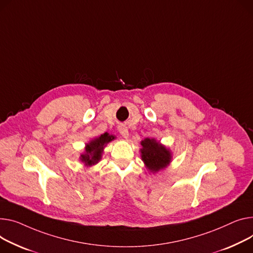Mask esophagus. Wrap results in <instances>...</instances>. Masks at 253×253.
<instances>
[{"label": "esophagus", "mask_w": 253, "mask_h": 253, "mask_svg": "<svg viewBox=\"0 0 253 253\" xmlns=\"http://www.w3.org/2000/svg\"><path fill=\"white\" fill-rule=\"evenodd\" d=\"M118 131H119V133L121 134V135L125 138H127L129 136V132H128V128L126 126H119L118 127Z\"/></svg>", "instance_id": "obj_1"}]
</instances>
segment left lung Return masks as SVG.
<instances>
[{
    "mask_svg": "<svg viewBox=\"0 0 253 253\" xmlns=\"http://www.w3.org/2000/svg\"><path fill=\"white\" fill-rule=\"evenodd\" d=\"M141 158L149 171L158 172L169 165L171 161L170 151L155 139L146 138L141 141Z\"/></svg>",
    "mask_w": 253,
    "mask_h": 253,
    "instance_id": "left-lung-1",
    "label": "left lung"
}]
</instances>
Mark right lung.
Returning a JSON list of instances; mask_svg holds the SVG:
<instances>
[{"instance_id":"right-lung-1","label":"right lung","mask_w":253,"mask_h":253,"mask_svg":"<svg viewBox=\"0 0 253 253\" xmlns=\"http://www.w3.org/2000/svg\"><path fill=\"white\" fill-rule=\"evenodd\" d=\"M114 138L115 137L113 135H110L109 133H104L99 137L90 141V143H88L85 148L86 154L81 156V161L85 163L86 166L96 164L100 160V158H102L104 146L108 142L112 141Z\"/></svg>"}]
</instances>
